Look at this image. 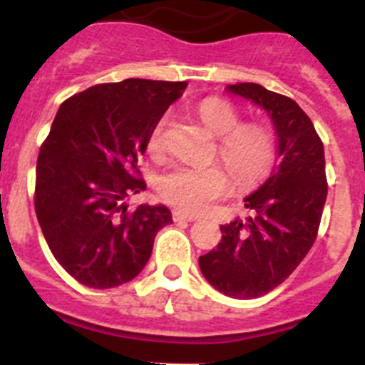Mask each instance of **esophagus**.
I'll use <instances>...</instances> for the list:
<instances>
[{"instance_id": "obj_1", "label": "esophagus", "mask_w": 365, "mask_h": 365, "mask_svg": "<svg viewBox=\"0 0 365 365\" xmlns=\"http://www.w3.org/2000/svg\"><path fill=\"white\" fill-rule=\"evenodd\" d=\"M173 220H175V222H195L196 216L185 215V212L182 211H173Z\"/></svg>"}]
</instances>
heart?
Masks as SVG:
<instances>
[{"mask_svg": "<svg viewBox=\"0 0 365 365\" xmlns=\"http://www.w3.org/2000/svg\"><path fill=\"white\" fill-rule=\"evenodd\" d=\"M200 120L218 136V156L232 173L236 185L247 187L269 175L277 162V136L262 121H242L238 109L222 98H209L198 105ZM167 116L154 121L147 147L160 154L165 145ZM229 172V173H230ZM220 165L176 163L158 176L160 198L183 212L198 215L231 190V177Z\"/></svg>", "mask_w": 365, "mask_h": 365, "instance_id": "obj_1", "label": "heart"}]
</instances>
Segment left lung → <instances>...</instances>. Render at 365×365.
Returning a JSON list of instances; mask_svg holds the SVG:
<instances>
[{"label": "left lung", "instance_id": "8db88e82", "mask_svg": "<svg viewBox=\"0 0 365 365\" xmlns=\"http://www.w3.org/2000/svg\"><path fill=\"white\" fill-rule=\"evenodd\" d=\"M227 91L260 105L278 134L280 165L245 198L252 216L220 225L222 242L200 256L207 282L232 298H258L282 284L313 247L327 196L324 143L298 103L258 83Z\"/></svg>", "mask_w": 365, "mask_h": 365}]
</instances>
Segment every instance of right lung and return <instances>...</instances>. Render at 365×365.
Instances as JSON below:
<instances>
[{
    "label": "right lung",
    "instance_id": "add662e5",
    "mask_svg": "<svg viewBox=\"0 0 365 365\" xmlns=\"http://www.w3.org/2000/svg\"><path fill=\"white\" fill-rule=\"evenodd\" d=\"M185 81L129 78L65 100L36 163L34 209L48 249L80 284L109 289L145 267L154 236L173 222L163 205L129 209L145 190L138 158L153 123Z\"/></svg>",
    "mask_w": 365,
    "mask_h": 365
}]
</instances>
